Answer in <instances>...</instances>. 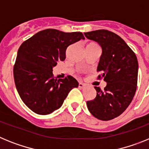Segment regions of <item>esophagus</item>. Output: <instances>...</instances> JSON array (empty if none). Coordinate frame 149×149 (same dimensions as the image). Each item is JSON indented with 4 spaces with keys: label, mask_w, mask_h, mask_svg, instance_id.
I'll return each mask as SVG.
<instances>
[{
    "label": "esophagus",
    "mask_w": 149,
    "mask_h": 149,
    "mask_svg": "<svg viewBox=\"0 0 149 149\" xmlns=\"http://www.w3.org/2000/svg\"><path fill=\"white\" fill-rule=\"evenodd\" d=\"M85 87V85L84 83H82V82H79V88H84Z\"/></svg>",
    "instance_id": "1"
}]
</instances>
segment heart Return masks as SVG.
<instances>
[{
    "instance_id": "heart-1",
    "label": "heart",
    "mask_w": 149,
    "mask_h": 149,
    "mask_svg": "<svg viewBox=\"0 0 149 149\" xmlns=\"http://www.w3.org/2000/svg\"><path fill=\"white\" fill-rule=\"evenodd\" d=\"M90 44H94V43H90Z\"/></svg>"
}]
</instances>
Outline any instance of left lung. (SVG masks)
Masks as SVG:
<instances>
[{
  "instance_id": "left-lung-1",
  "label": "left lung",
  "mask_w": 149,
  "mask_h": 149,
  "mask_svg": "<svg viewBox=\"0 0 149 149\" xmlns=\"http://www.w3.org/2000/svg\"><path fill=\"white\" fill-rule=\"evenodd\" d=\"M102 49L97 72L107 85L103 90L94 86L97 96L87 101L89 112L97 119L109 121L125 112L135 95L138 78V61L135 53L118 35L107 30L84 33Z\"/></svg>"
}]
</instances>
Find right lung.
Returning a JSON list of instances; mask_svg holds the SVG:
<instances>
[{
  "instance_id": "right-lung-1",
  "label": "right lung",
  "mask_w": 149,
  "mask_h": 149,
  "mask_svg": "<svg viewBox=\"0 0 149 149\" xmlns=\"http://www.w3.org/2000/svg\"><path fill=\"white\" fill-rule=\"evenodd\" d=\"M81 39H85L81 32L46 29L21 45L13 68L14 81L22 100L33 112L52 113L61 107L70 91L79 86L71 76L55 79L52 70L57 62L65 60L67 48Z\"/></svg>"
}]
</instances>
